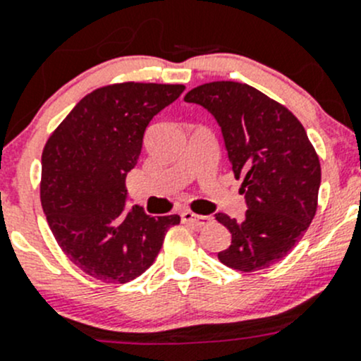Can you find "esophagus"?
Returning <instances> with one entry per match:
<instances>
[{
	"label": "esophagus",
	"instance_id": "obj_1",
	"mask_svg": "<svg viewBox=\"0 0 361 361\" xmlns=\"http://www.w3.org/2000/svg\"><path fill=\"white\" fill-rule=\"evenodd\" d=\"M181 220H183L185 224H190L197 228L206 227V225L211 224V216H202V214H195L192 213V211H183V213H181Z\"/></svg>",
	"mask_w": 361,
	"mask_h": 361
}]
</instances>
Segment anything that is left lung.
<instances>
[{
  "instance_id": "left-lung-1",
  "label": "left lung",
  "mask_w": 361,
  "mask_h": 361,
  "mask_svg": "<svg viewBox=\"0 0 361 361\" xmlns=\"http://www.w3.org/2000/svg\"><path fill=\"white\" fill-rule=\"evenodd\" d=\"M185 101L201 104L220 123L248 204L243 221L216 214L232 234L218 258L243 272L271 267L295 248L318 209L322 166L304 126L285 104L248 83H202Z\"/></svg>"
}]
</instances>
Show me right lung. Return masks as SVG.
Here are the masks:
<instances>
[{
    "label": "right lung",
    "mask_w": 361,
    "mask_h": 361,
    "mask_svg": "<svg viewBox=\"0 0 361 361\" xmlns=\"http://www.w3.org/2000/svg\"><path fill=\"white\" fill-rule=\"evenodd\" d=\"M181 83L122 82L80 99L50 134L42 154L39 199L64 255L85 274L127 283L143 274L178 214L127 213L126 178L143 134L160 110L180 97Z\"/></svg>",
    "instance_id": "1"
}]
</instances>
